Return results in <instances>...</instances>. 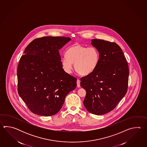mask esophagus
<instances>
[{"mask_svg": "<svg viewBox=\"0 0 147 147\" xmlns=\"http://www.w3.org/2000/svg\"><path fill=\"white\" fill-rule=\"evenodd\" d=\"M77 87H80V81L79 80V79H77Z\"/></svg>", "mask_w": 147, "mask_h": 147, "instance_id": "1", "label": "esophagus"}]
</instances>
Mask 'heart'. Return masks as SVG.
Wrapping results in <instances>:
<instances>
[{"mask_svg":"<svg viewBox=\"0 0 147 147\" xmlns=\"http://www.w3.org/2000/svg\"><path fill=\"white\" fill-rule=\"evenodd\" d=\"M66 56L61 58V63L66 72L70 74L73 63L77 72L82 76L90 75L96 69L100 61V53L95 47L73 45L67 50Z\"/></svg>","mask_w":147,"mask_h":147,"instance_id":"1","label":"heart"}]
</instances>
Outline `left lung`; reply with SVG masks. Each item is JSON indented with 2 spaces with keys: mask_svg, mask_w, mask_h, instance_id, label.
Returning <instances> with one entry per match:
<instances>
[{
  "mask_svg": "<svg viewBox=\"0 0 147 147\" xmlns=\"http://www.w3.org/2000/svg\"><path fill=\"white\" fill-rule=\"evenodd\" d=\"M91 44L99 51L96 69L81 78L86 91L84 105L89 113L102 115L115 109L128 89L129 68L122 50L114 42L94 39Z\"/></svg>",
  "mask_w": 147,
  "mask_h": 147,
  "instance_id": "left-lung-1",
  "label": "left lung"
}]
</instances>
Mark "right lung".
<instances>
[{"label":"right lung","mask_w":147,"mask_h":147,"mask_svg":"<svg viewBox=\"0 0 147 147\" xmlns=\"http://www.w3.org/2000/svg\"><path fill=\"white\" fill-rule=\"evenodd\" d=\"M71 40L44 37L26 48L17 68L18 92L32 113L51 116L58 113L66 96L77 86V79L65 72L59 50Z\"/></svg>","instance_id":"1"}]
</instances>
